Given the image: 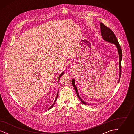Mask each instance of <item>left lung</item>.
<instances>
[{
    "label": "left lung",
    "instance_id": "1",
    "mask_svg": "<svg viewBox=\"0 0 134 134\" xmlns=\"http://www.w3.org/2000/svg\"><path fill=\"white\" fill-rule=\"evenodd\" d=\"M100 31H101V33H102L101 34H102V38L105 42L110 43L111 44H113L115 45V47H116V49H117V50H118L119 56V71H120L119 78V80H118V83L119 82V81H120V78H121V60H122V56L121 48L119 44L118 41L116 38V36H115V34L110 29H109L106 26H104L102 23H100ZM75 79L73 78L72 80V83L73 86L74 87V88L76 91L77 96H78V98L80 99V100L81 101V102H82L84 104H85V105H91V103H87L86 102H84L83 100L82 99V98L80 97V96L79 95L78 90L76 86L75 85Z\"/></svg>",
    "mask_w": 134,
    "mask_h": 134
}]
</instances>
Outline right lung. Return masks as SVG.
<instances>
[{
	"instance_id": "right-lung-1",
	"label": "right lung",
	"mask_w": 134,
	"mask_h": 134,
	"mask_svg": "<svg viewBox=\"0 0 134 134\" xmlns=\"http://www.w3.org/2000/svg\"><path fill=\"white\" fill-rule=\"evenodd\" d=\"M64 74V71H63L61 74H60V75H59V76L58 77V81H59V80H60V77L62 76ZM58 92H59V90L57 92V96H56V98H55V101H54V102L53 103V104L51 105V107L49 108L48 109H51V108H52L53 107V106L54 105V104H55V102H56V100H57V97L58 95Z\"/></svg>"
}]
</instances>
